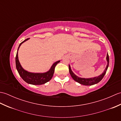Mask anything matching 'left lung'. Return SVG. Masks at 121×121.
Masks as SVG:
<instances>
[{"label": "left lung", "mask_w": 121, "mask_h": 121, "mask_svg": "<svg viewBox=\"0 0 121 121\" xmlns=\"http://www.w3.org/2000/svg\"><path fill=\"white\" fill-rule=\"evenodd\" d=\"M106 59L107 61V65L106 68L105 69L104 72L102 73L101 75H100L98 76L94 77V78H79L78 76H76L75 74L73 72V71L71 70V66L70 65H69V72H70L71 76H72V78H73V79L74 81L78 82V83L79 84L83 85L91 86V85H92L97 84L98 83H99L100 81H101V79L103 78L104 75L106 73L107 69L108 68L109 64V55L108 53L107 55Z\"/></svg>", "instance_id": "obj_1"}]
</instances>
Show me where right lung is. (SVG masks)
Here are the masks:
<instances>
[{"label": "right lung", "mask_w": 121, "mask_h": 121, "mask_svg": "<svg viewBox=\"0 0 121 121\" xmlns=\"http://www.w3.org/2000/svg\"><path fill=\"white\" fill-rule=\"evenodd\" d=\"M28 39H29V38H27L23 42L20 43L19 47H18L16 56H15V64H16L17 71L22 78L28 84L32 85H42L45 84L52 78L54 72H55L56 66L58 63L60 62V61L59 60L54 63L51 66L50 70L45 73H32L25 70L22 67L21 64L19 62V58H18V50L22 43L26 42Z\"/></svg>", "instance_id": "add662e5"}]
</instances>
